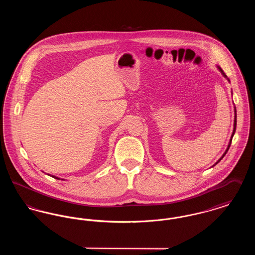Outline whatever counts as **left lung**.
<instances>
[{"instance_id":"left-lung-1","label":"left lung","mask_w":255,"mask_h":255,"mask_svg":"<svg viewBox=\"0 0 255 255\" xmlns=\"http://www.w3.org/2000/svg\"><path fill=\"white\" fill-rule=\"evenodd\" d=\"M217 68H218V70L219 71H220V73H222V75H223V76H224V77H225V78H226V79H227V80H228V81H229V82H230V83H231V80H230V78H228V76H227V75H226V74H225V73H224V72H223V70H222V69H221V68H220V67H219V66H217ZM236 118H237V115H236V108H235V106H234V123H233V131H232V133H231V139H230V142H229V145H228V148H227V149H226V151H225V153H224V154H223V156H222V157H221V158H219L218 160H217V162H216V163H215V164H217V163H218L219 161H220V160H221V159H222V158H224V157H225V155H226V154H227V152H228V151H229V149H230V147H231V140H232V137H233V135H234V133H235V131H236ZM215 164H214V165H215ZM214 165H213V166H214Z\"/></svg>"}]
</instances>
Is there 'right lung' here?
Here are the masks:
<instances>
[{"label": "right lung", "instance_id": "right-lung-1", "mask_svg": "<svg viewBox=\"0 0 255 255\" xmlns=\"http://www.w3.org/2000/svg\"><path fill=\"white\" fill-rule=\"evenodd\" d=\"M48 175L50 176V174H48ZM51 177H52V178H54V179H57V180H64V179H60L59 177H56V176H53V175H51Z\"/></svg>", "mask_w": 255, "mask_h": 255}]
</instances>
